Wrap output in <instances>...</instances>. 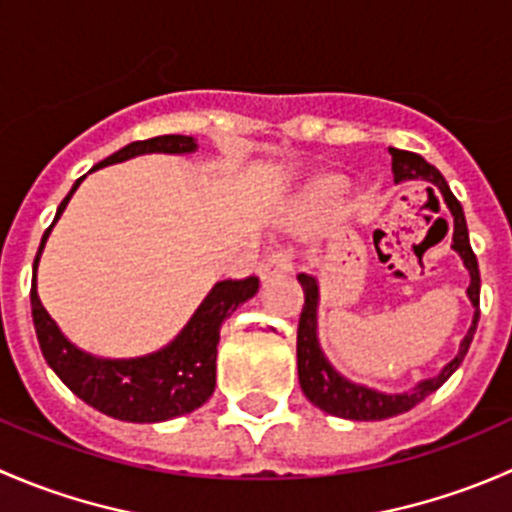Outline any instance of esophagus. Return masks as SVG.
Returning a JSON list of instances; mask_svg holds the SVG:
<instances>
[{"instance_id": "34e87169", "label": "esophagus", "mask_w": 512, "mask_h": 512, "mask_svg": "<svg viewBox=\"0 0 512 512\" xmlns=\"http://www.w3.org/2000/svg\"><path fill=\"white\" fill-rule=\"evenodd\" d=\"M292 272V257L285 250H277L272 255H267L265 260L260 262V277L262 282L275 280V277H287Z\"/></svg>"}]
</instances>
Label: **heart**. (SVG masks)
Returning <instances> with one entry per match:
<instances>
[{"instance_id": "obj_1", "label": "heart", "mask_w": 512, "mask_h": 512, "mask_svg": "<svg viewBox=\"0 0 512 512\" xmlns=\"http://www.w3.org/2000/svg\"><path fill=\"white\" fill-rule=\"evenodd\" d=\"M344 195H347V183L337 175H324V178L314 180L307 193L302 195V213L307 218L327 213V210L337 208L342 203Z\"/></svg>"}]
</instances>
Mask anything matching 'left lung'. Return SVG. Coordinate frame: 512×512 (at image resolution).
Returning <instances> with one entry per match:
<instances>
[{
    "label": "left lung",
    "instance_id": "obj_1",
    "mask_svg": "<svg viewBox=\"0 0 512 512\" xmlns=\"http://www.w3.org/2000/svg\"><path fill=\"white\" fill-rule=\"evenodd\" d=\"M391 153V170H394V183H404V180H426L431 183L438 193L443 195V203L448 205L453 215V240L451 250L456 252L463 260V267L471 275V285H468L466 294L473 304V322L468 327L466 337L461 339V347L458 354L438 371L436 376H428L421 379L411 389L399 391V394H386V391L371 389V386L356 384V381L347 379L342 371H337L332 366V361L324 354L322 344H319V332H317V314H319V282L312 275H297L299 285L304 289V307L299 314V327H297V374H299V386H302L304 396L312 401L317 409H322L324 414H332L339 418H349V421H384V418L406 414V411L414 409L416 404H421L426 396H431L433 391L441 389L448 381V376L461 366L463 356L468 354V347L473 342V334H476L478 317H480V272H478V260L473 255L471 240H468V225L466 215H463L461 203L456 200V195L448 188L446 178L441 175V170L436 165H431L428 160H423L418 153L411 151H399V148H389ZM431 190V188H428Z\"/></svg>",
    "mask_w": 512,
    "mask_h": 512
}]
</instances>
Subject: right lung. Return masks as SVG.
<instances>
[{"mask_svg":"<svg viewBox=\"0 0 512 512\" xmlns=\"http://www.w3.org/2000/svg\"><path fill=\"white\" fill-rule=\"evenodd\" d=\"M198 151V141L193 136H158L148 141L128 143L118 153L94 165L91 170L106 168V165L123 163L128 158L146 156V153H170V156H185ZM89 170V173H91ZM86 175H81L61 200L56 210L54 223L41 237L39 252L34 260L32 277V317L36 339H39L41 354L54 374L89 406L101 414L131 423H158L168 418L185 416L200 409L215 391V359H218L220 327L240 304L252 299L260 289L257 277L247 280H223L208 292L200 302L193 317L188 319L178 337L165 344L163 349L133 359H106L94 356L76 347L64 337L59 324L49 317L36 292V267H39L41 252L46 240L54 230L56 220L69 205L71 195L81 185Z\"/></svg>","mask_w":512,"mask_h":512,"instance_id":"right-lung-1","label":"right lung"}]
</instances>
